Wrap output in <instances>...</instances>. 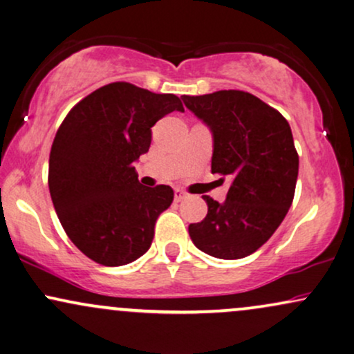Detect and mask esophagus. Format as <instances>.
I'll use <instances>...</instances> for the list:
<instances>
[{"label": "esophagus", "mask_w": 354, "mask_h": 354, "mask_svg": "<svg viewBox=\"0 0 354 354\" xmlns=\"http://www.w3.org/2000/svg\"><path fill=\"white\" fill-rule=\"evenodd\" d=\"M186 196H188V194H186L185 191L174 189V201H176V203H181L183 199H186Z\"/></svg>", "instance_id": "obj_1"}]
</instances>
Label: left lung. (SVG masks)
<instances>
[{
  "mask_svg": "<svg viewBox=\"0 0 354 354\" xmlns=\"http://www.w3.org/2000/svg\"><path fill=\"white\" fill-rule=\"evenodd\" d=\"M212 133L211 171L231 180L224 203L203 196L207 214L189 224L191 241L216 259H242L277 231L295 194L299 155L288 122L242 91L183 95Z\"/></svg>",
  "mask_w": 354,
  "mask_h": 354,
  "instance_id": "8db88e82",
  "label": "left lung"
}]
</instances>
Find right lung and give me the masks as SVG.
Wrapping results in <instances>:
<instances>
[{"mask_svg":"<svg viewBox=\"0 0 354 354\" xmlns=\"http://www.w3.org/2000/svg\"><path fill=\"white\" fill-rule=\"evenodd\" d=\"M174 110L185 112L173 93L113 82L80 100L59 127L49 193L64 231L93 262L127 266L150 249L174 193L140 185L133 163L150 148L151 127Z\"/></svg>","mask_w":354,"mask_h":354,"instance_id":"obj_1","label":"right lung"}]
</instances>
